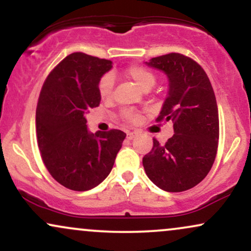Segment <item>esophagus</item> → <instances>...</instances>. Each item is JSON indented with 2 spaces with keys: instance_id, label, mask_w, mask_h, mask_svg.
<instances>
[{
  "instance_id": "34e87169",
  "label": "esophagus",
  "mask_w": 251,
  "mask_h": 251,
  "mask_svg": "<svg viewBox=\"0 0 251 251\" xmlns=\"http://www.w3.org/2000/svg\"><path fill=\"white\" fill-rule=\"evenodd\" d=\"M135 134H137V132H127L126 137H127L128 140H132L135 137Z\"/></svg>"
}]
</instances>
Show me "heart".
Here are the masks:
<instances>
[{"mask_svg":"<svg viewBox=\"0 0 251 251\" xmlns=\"http://www.w3.org/2000/svg\"><path fill=\"white\" fill-rule=\"evenodd\" d=\"M126 77L132 80L135 85L139 86L144 91H149L155 82V76L151 71L148 68L143 67V66L133 65L129 66L124 72ZM114 86V77L112 74H105L101 79L98 82V93L102 100H107L112 97V92H113ZM124 116L127 120H135V116L131 112H125Z\"/></svg>","mask_w":251,"mask_h":251,"instance_id":"obj_1","label":"heart"}]
</instances>
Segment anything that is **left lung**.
I'll return each instance as SVG.
<instances>
[{
	"label": "left lung",
	"mask_w": 251,
	"mask_h": 251,
	"mask_svg": "<svg viewBox=\"0 0 251 251\" xmlns=\"http://www.w3.org/2000/svg\"><path fill=\"white\" fill-rule=\"evenodd\" d=\"M149 67L165 73L169 91L157 122L172 120L175 134L143 158L146 175L158 188L181 192L201 183L217 153L220 122L216 97L203 68L179 53L152 57Z\"/></svg>",
	"instance_id": "1"
}]
</instances>
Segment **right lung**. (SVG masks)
Wrapping results in <instances>:
<instances>
[{
	"mask_svg": "<svg viewBox=\"0 0 251 251\" xmlns=\"http://www.w3.org/2000/svg\"><path fill=\"white\" fill-rule=\"evenodd\" d=\"M112 61L72 53L50 72L36 107L37 145L51 177L65 188L87 191L109 175L126 133H91L85 114L100 103L98 82Z\"/></svg>",
	"mask_w": 251,
	"mask_h": 251,
	"instance_id": "add662e5",
	"label": "right lung"
}]
</instances>
